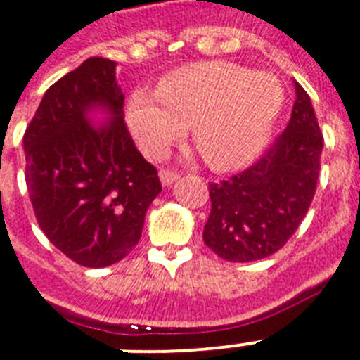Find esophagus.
<instances>
[{"instance_id": "1", "label": "esophagus", "mask_w": 360, "mask_h": 360, "mask_svg": "<svg viewBox=\"0 0 360 360\" xmlns=\"http://www.w3.org/2000/svg\"><path fill=\"white\" fill-rule=\"evenodd\" d=\"M159 177H160V181H162V185L168 186V185H172L174 181L179 179V172L172 170V168H160Z\"/></svg>"}]
</instances>
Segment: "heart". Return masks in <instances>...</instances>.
I'll return each mask as SVG.
<instances>
[{
  "instance_id": "obj_1",
  "label": "heart",
  "mask_w": 360,
  "mask_h": 360,
  "mask_svg": "<svg viewBox=\"0 0 360 360\" xmlns=\"http://www.w3.org/2000/svg\"><path fill=\"white\" fill-rule=\"evenodd\" d=\"M155 94L136 90L127 103L140 148L159 157L192 125L195 150L218 172L240 168L264 148L285 101L274 75L224 60L181 66L160 79Z\"/></svg>"
}]
</instances>
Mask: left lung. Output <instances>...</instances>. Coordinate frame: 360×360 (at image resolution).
<instances>
[{
    "label": "left lung",
    "instance_id": "obj_1",
    "mask_svg": "<svg viewBox=\"0 0 360 360\" xmlns=\"http://www.w3.org/2000/svg\"><path fill=\"white\" fill-rule=\"evenodd\" d=\"M323 134L311 98L296 83L290 120L274 144L238 174L210 183L203 242L229 262L261 261L285 246L311 207Z\"/></svg>",
    "mask_w": 360,
    "mask_h": 360
}]
</instances>
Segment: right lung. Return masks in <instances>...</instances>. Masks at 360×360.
Masks as SVG:
<instances>
[{
  "instance_id": "1",
  "label": "right lung",
  "mask_w": 360,
  "mask_h": 360,
  "mask_svg": "<svg viewBox=\"0 0 360 360\" xmlns=\"http://www.w3.org/2000/svg\"><path fill=\"white\" fill-rule=\"evenodd\" d=\"M110 110L94 128L86 112ZM25 183L48 240L74 262L103 268L129 255L160 185L124 122L116 63L90 57L51 84L23 134Z\"/></svg>"
}]
</instances>
